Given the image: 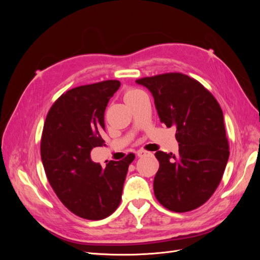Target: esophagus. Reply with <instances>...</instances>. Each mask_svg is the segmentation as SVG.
<instances>
[{
	"mask_svg": "<svg viewBox=\"0 0 260 260\" xmlns=\"http://www.w3.org/2000/svg\"><path fill=\"white\" fill-rule=\"evenodd\" d=\"M147 154H148V152L144 151V149H139V151L137 152V156L138 157H143V156H145Z\"/></svg>",
	"mask_w": 260,
	"mask_h": 260,
	"instance_id": "esophagus-1",
	"label": "esophagus"
}]
</instances>
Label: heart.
<instances>
[{"label":"heart","mask_w":260,"mask_h":260,"mask_svg":"<svg viewBox=\"0 0 260 260\" xmlns=\"http://www.w3.org/2000/svg\"><path fill=\"white\" fill-rule=\"evenodd\" d=\"M143 92L140 91V90H137V89H131V90H128L127 92L124 93V101L128 102L132 99H136L137 96H139L140 94H142Z\"/></svg>","instance_id":"b5f03b06"}]
</instances>
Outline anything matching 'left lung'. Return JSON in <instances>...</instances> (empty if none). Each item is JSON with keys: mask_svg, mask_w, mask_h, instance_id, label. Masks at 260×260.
I'll return each mask as SVG.
<instances>
[{"mask_svg": "<svg viewBox=\"0 0 260 260\" xmlns=\"http://www.w3.org/2000/svg\"><path fill=\"white\" fill-rule=\"evenodd\" d=\"M152 93L157 114L177 129L179 154L157 151L154 178L157 201L171 211L200 207L214 194L229 159L222 109L199 82L179 73L136 81Z\"/></svg>", "mask_w": 260, "mask_h": 260, "instance_id": "left-lung-1", "label": "left lung"}]
</instances>
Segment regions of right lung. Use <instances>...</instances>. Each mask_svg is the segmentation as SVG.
Instances as JSON below:
<instances>
[{
  "label": "right lung",
  "mask_w": 260,
  "mask_h": 260,
  "mask_svg": "<svg viewBox=\"0 0 260 260\" xmlns=\"http://www.w3.org/2000/svg\"><path fill=\"white\" fill-rule=\"evenodd\" d=\"M119 86V81L107 80L67 91L50 109L43 127L41 158L46 177L60 202L84 219H104L117 209L135 159L129 154L103 168L91 158L93 147L105 145V109Z\"/></svg>",
  "instance_id": "right-lung-1"
}]
</instances>
